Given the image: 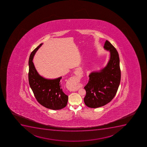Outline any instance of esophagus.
<instances>
[{
  "instance_id": "esophagus-1",
  "label": "esophagus",
  "mask_w": 147,
  "mask_h": 147,
  "mask_svg": "<svg viewBox=\"0 0 147 147\" xmlns=\"http://www.w3.org/2000/svg\"><path fill=\"white\" fill-rule=\"evenodd\" d=\"M75 74L76 75V76H79L80 74L78 73V71H75ZM78 90V88H76L74 90V91H77Z\"/></svg>"
}]
</instances>
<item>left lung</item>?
I'll return each instance as SVG.
<instances>
[{
  "mask_svg": "<svg viewBox=\"0 0 147 147\" xmlns=\"http://www.w3.org/2000/svg\"><path fill=\"white\" fill-rule=\"evenodd\" d=\"M104 48L111 53L108 65L100 71L91 73L88 84L84 87L86 92L84 102L87 106L92 108L102 107L110 102L115 96L121 82L118 52L108 40Z\"/></svg>",
  "mask_w": 147,
  "mask_h": 147,
  "instance_id": "1",
  "label": "left lung"
}]
</instances>
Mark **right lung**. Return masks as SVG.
Here are the masks:
<instances>
[{"instance_id":"right-lung-1","label":"right lung","mask_w":147,"mask_h":147,"mask_svg":"<svg viewBox=\"0 0 147 147\" xmlns=\"http://www.w3.org/2000/svg\"><path fill=\"white\" fill-rule=\"evenodd\" d=\"M42 44L38 46L29 57V85L36 99L41 105L51 110H60L66 106L68 99L62 89V77L53 80L44 78L39 75L32 62L34 54Z\"/></svg>"}]
</instances>
